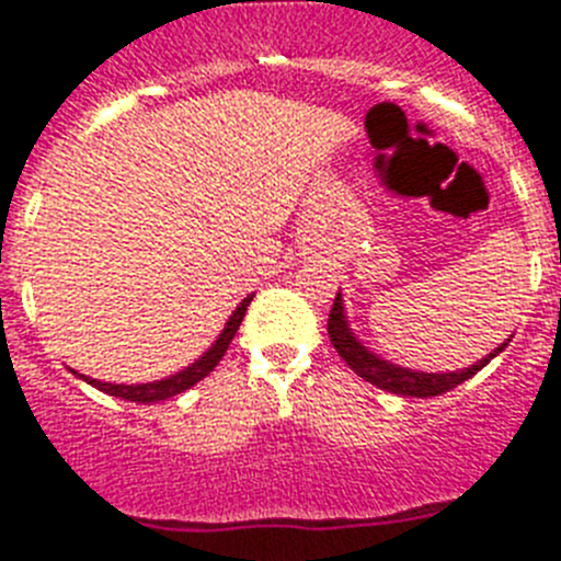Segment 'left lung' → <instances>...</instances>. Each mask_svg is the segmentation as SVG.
I'll list each match as a JSON object with an SVG mask.
<instances>
[{
    "label": "left lung",
    "instance_id": "obj_1",
    "mask_svg": "<svg viewBox=\"0 0 561 561\" xmlns=\"http://www.w3.org/2000/svg\"><path fill=\"white\" fill-rule=\"evenodd\" d=\"M329 336H331V345L336 348V354L348 362V368L354 370L356 376H362V379L376 385V388L388 390V393L415 396V399H430V396H440V393H447V390L458 388L460 381L472 379L480 368H485V365H489V362H492L494 356H497L508 342H512V340L500 342V348H494L485 359L474 362L472 368L455 370V374H421V370L399 368V365H390V362L379 359L376 354L365 351L362 342H356V336L351 334L348 329V320H345V314H342L340 295L334 297V306H331Z\"/></svg>",
    "mask_w": 561,
    "mask_h": 561
}]
</instances>
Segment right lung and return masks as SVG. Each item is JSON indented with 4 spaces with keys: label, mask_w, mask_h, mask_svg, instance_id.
<instances>
[{
    "label": "right lung",
    "mask_w": 561,
    "mask_h": 561,
    "mask_svg": "<svg viewBox=\"0 0 561 561\" xmlns=\"http://www.w3.org/2000/svg\"><path fill=\"white\" fill-rule=\"evenodd\" d=\"M250 304H252V295L244 297V300H241V306L232 311V317L227 320V325H225V331L219 334V340L213 342V348L207 351L202 359L193 362L191 368L180 370L176 376H168V379H160V381H148V385H108V381L89 379V376H81V379L89 381L92 388L103 390V393L117 396V399H126V401H140V404H151V401H165V399H171V396H176V393H185L187 388H193L196 381L205 379V376L210 374L216 365H219L221 356H225L227 348H230L232 336H236L238 325H241V320H244L247 306H250Z\"/></svg>",
    "instance_id": "add662e5"
}]
</instances>
